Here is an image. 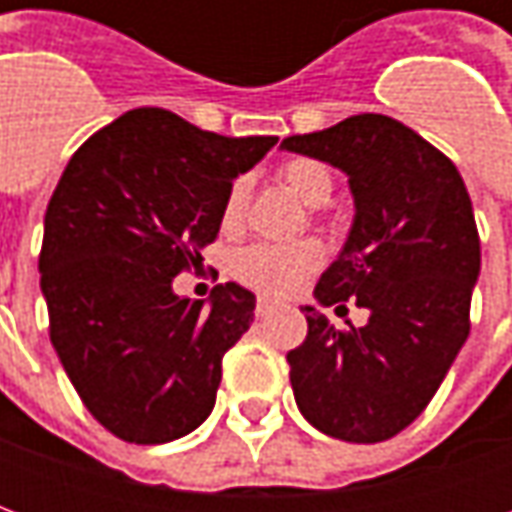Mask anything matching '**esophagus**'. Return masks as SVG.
<instances>
[{
  "instance_id": "esophagus-1",
  "label": "esophagus",
  "mask_w": 512,
  "mask_h": 512,
  "mask_svg": "<svg viewBox=\"0 0 512 512\" xmlns=\"http://www.w3.org/2000/svg\"><path fill=\"white\" fill-rule=\"evenodd\" d=\"M274 307H277V301H271V299H257V304H255L257 318H263V315H268V312H274Z\"/></svg>"
}]
</instances>
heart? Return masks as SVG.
I'll return each mask as SVG.
<instances>
[{"instance_id":"1","label":"heart","mask_w":512,"mask_h":512,"mask_svg":"<svg viewBox=\"0 0 512 512\" xmlns=\"http://www.w3.org/2000/svg\"><path fill=\"white\" fill-rule=\"evenodd\" d=\"M279 180L307 205H321L332 194V172L315 158H288L277 169ZM246 211V180L235 178L222 202V227L235 230ZM323 246L315 238L296 244H252L233 257V274L244 285L268 296H288L321 268Z\"/></svg>"}]
</instances>
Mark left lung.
Instances as JSON below:
<instances>
[{
    "label": "left lung",
    "instance_id": "left-lung-1",
    "mask_svg": "<svg viewBox=\"0 0 512 512\" xmlns=\"http://www.w3.org/2000/svg\"><path fill=\"white\" fill-rule=\"evenodd\" d=\"M348 175L356 219L315 296L370 312L345 329L304 307L307 337L288 354L304 419L334 439L376 444L425 411L469 337L480 235L461 172L417 131L386 115H354L282 139Z\"/></svg>",
    "mask_w": 512,
    "mask_h": 512
}]
</instances>
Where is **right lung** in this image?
<instances>
[{
    "label": "right lung",
    "instance_id": "add662e5",
    "mask_svg": "<svg viewBox=\"0 0 512 512\" xmlns=\"http://www.w3.org/2000/svg\"><path fill=\"white\" fill-rule=\"evenodd\" d=\"M277 136H222L167 109H131L95 131L46 208L40 288L73 389L131 444L180 439L211 414L222 359L255 321V296L216 285L211 307L172 279L216 241L235 175Z\"/></svg>",
    "mask_w": 512,
    "mask_h": 512
}]
</instances>
